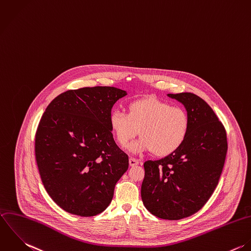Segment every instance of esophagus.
<instances>
[{
    "mask_svg": "<svg viewBox=\"0 0 251 251\" xmlns=\"http://www.w3.org/2000/svg\"><path fill=\"white\" fill-rule=\"evenodd\" d=\"M128 163H129V166H130V167H135V166L139 165V161L136 160V159H134V158H129Z\"/></svg>",
    "mask_w": 251,
    "mask_h": 251,
    "instance_id": "esophagus-1",
    "label": "esophagus"
}]
</instances>
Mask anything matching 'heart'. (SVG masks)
I'll list each match as a JSON object with an SVG mask.
<instances>
[{
	"label": "heart",
	"mask_w": 251,
	"mask_h": 251,
	"mask_svg": "<svg viewBox=\"0 0 251 251\" xmlns=\"http://www.w3.org/2000/svg\"><path fill=\"white\" fill-rule=\"evenodd\" d=\"M109 126L122 148L139 133L141 138L130 146L131 152L153 151L157 157H166L177 151L186 140L190 117L183 108L149 96L130 102L126 113L114 110Z\"/></svg>",
	"instance_id": "obj_1"
}]
</instances>
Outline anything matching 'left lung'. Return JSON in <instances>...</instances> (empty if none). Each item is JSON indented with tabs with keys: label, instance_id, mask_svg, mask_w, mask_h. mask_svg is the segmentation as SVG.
<instances>
[{
	"label": "left lung",
	"instance_id": "obj_1",
	"mask_svg": "<svg viewBox=\"0 0 251 251\" xmlns=\"http://www.w3.org/2000/svg\"><path fill=\"white\" fill-rule=\"evenodd\" d=\"M190 117V130L173 154L144 164L141 198L153 215L179 220L198 212L214 192L228 144L223 125L211 107L194 93L167 94Z\"/></svg>",
	"mask_w": 251,
	"mask_h": 251
}]
</instances>
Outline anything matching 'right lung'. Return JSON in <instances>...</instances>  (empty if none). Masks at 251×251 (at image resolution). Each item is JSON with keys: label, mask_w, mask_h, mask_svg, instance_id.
I'll return each mask as SVG.
<instances>
[{"label": "right lung", "mask_w": 251, "mask_h": 251, "mask_svg": "<svg viewBox=\"0 0 251 251\" xmlns=\"http://www.w3.org/2000/svg\"><path fill=\"white\" fill-rule=\"evenodd\" d=\"M126 90L113 86L67 90L47 107L36 132V161L44 187L65 211L84 217L104 211L128 157L109 126Z\"/></svg>", "instance_id": "right-lung-1"}]
</instances>
